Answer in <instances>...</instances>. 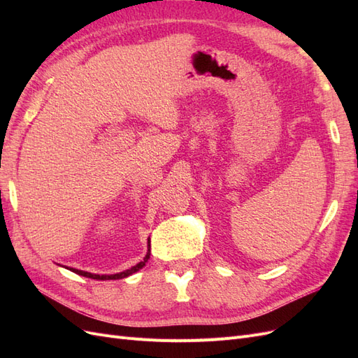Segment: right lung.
Segmentation results:
<instances>
[{
  "label": "right lung",
  "instance_id": "1",
  "mask_svg": "<svg viewBox=\"0 0 358 358\" xmlns=\"http://www.w3.org/2000/svg\"><path fill=\"white\" fill-rule=\"evenodd\" d=\"M149 257H150V239H148V252H146V255H145V258L142 259V262L140 263H137L136 266H133V267H129V268H127V270H124V272H119V273H115V275H96V273H91V272H85V270H79V268H73V267H66V266H62V267H66V268H69V270H71V272H74V273H78V275H80V276H85V278H91V279H96V280H110V279H124V278H127V276H129V275H133V273H136V272H138L140 268H142L146 263H148V259H149Z\"/></svg>",
  "mask_w": 358,
  "mask_h": 358
}]
</instances>
